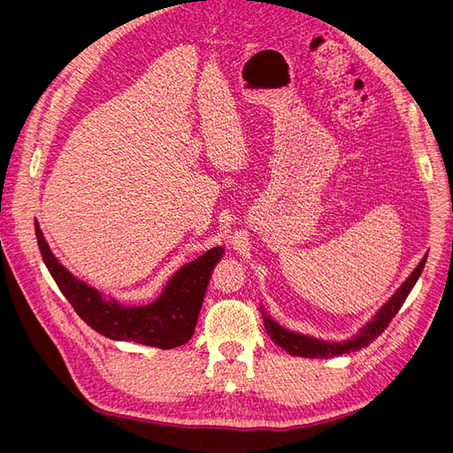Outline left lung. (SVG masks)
<instances>
[{
	"label": "left lung",
	"mask_w": 453,
	"mask_h": 453,
	"mask_svg": "<svg viewBox=\"0 0 453 453\" xmlns=\"http://www.w3.org/2000/svg\"><path fill=\"white\" fill-rule=\"evenodd\" d=\"M425 260H427V255L421 258V263L416 266V270L412 273H410V278L401 285V289L389 298V303L376 313V318L370 321L363 328V331L357 336H353L351 340H346V342H321V340H315V338H310V336L296 334V333H291V331H287V328L280 326L276 321H272L266 313H263L266 333L270 334V338L273 342H276L278 346H281L287 353L296 355V357L328 359V357H338V355L363 349L365 346L370 344V342H374L383 331H386V326L393 321L396 311L401 310L406 296L410 295L412 287L416 285L419 273L425 266Z\"/></svg>",
	"instance_id": "1"
}]
</instances>
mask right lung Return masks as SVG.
I'll use <instances>...</instances> for the list:
<instances>
[{
	"mask_svg": "<svg viewBox=\"0 0 453 453\" xmlns=\"http://www.w3.org/2000/svg\"><path fill=\"white\" fill-rule=\"evenodd\" d=\"M35 236L52 280L57 281L81 319L111 340L138 342V344L160 349L181 346L193 336L213 265L223 255V248L205 251L193 263L175 272L155 303L128 308L117 304L115 300L107 303L98 291L73 278L50 253L37 223Z\"/></svg>",
	"mask_w": 453,
	"mask_h": 453,
	"instance_id": "right-lung-1",
	"label": "right lung"
}]
</instances>
